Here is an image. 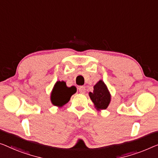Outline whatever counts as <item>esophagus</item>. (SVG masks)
<instances>
[{
    "label": "esophagus",
    "instance_id": "obj_1",
    "mask_svg": "<svg viewBox=\"0 0 158 158\" xmlns=\"http://www.w3.org/2000/svg\"><path fill=\"white\" fill-rule=\"evenodd\" d=\"M79 92L81 93V94H85V93H86V89H85V87L83 86H80L79 88Z\"/></svg>",
    "mask_w": 158,
    "mask_h": 158
}]
</instances>
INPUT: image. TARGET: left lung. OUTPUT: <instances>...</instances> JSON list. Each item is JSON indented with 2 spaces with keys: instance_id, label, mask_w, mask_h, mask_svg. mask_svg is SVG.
<instances>
[{
  "instance_id": "8db88e82",
  "label": "left lung",
  "mask_w": 158,
  "mask_h": 158,
  "mask_svg": "<svg viewBox=\"0 0 158 158\" xmlns=\"http://www.w3.org/2000/svg\"><path fill=\"white\" fill-rule=\"evenodd\" d=\"M89 95L98 110L106 109L111 98L109 89L102 80H99L94 86L93 92H89Z\"/></svg>"
}]
</instances>
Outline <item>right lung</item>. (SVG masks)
I'll list each match as a JSON object with an SVG mask.
<instances>
[{
  "label": "right lung",
  "mask_w": 158,
  "mask_h": 158,
  "mask_svg": "<svg viewBox=\"0 0 158 158\" xmlns=\"http://www.w3.org/2000/svg\"><path fill=\"white\" fill-rule=\"evenodd\" d=\"M76 92L77 88L74 86L67 87L64 81H56L51 93V102L54 106L62 107Z\"/></svg>",
  "instance_id": "1"
}]
</instances>
